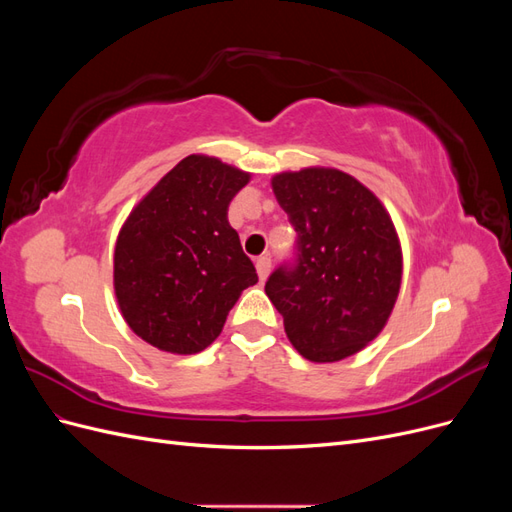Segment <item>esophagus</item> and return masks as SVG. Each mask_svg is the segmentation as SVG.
Segmentation results:
<instances>
[{"instance_id":"1","label":"esophagus","mask_w":512,"mask_h":512,"mask_svg":"<svg viewBox=\"0 0 512 512\" xmlns=\"http://www.w3.org/2000/svg\"><path fill=\"white\" fill-rule=\"evenodd\" d=\"M256 271H258L260 282H265L269 271H271V256H269V254H262V256L256 260Z\"/></svg>"}]
</instances>
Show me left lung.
Masks as SVG:
<instances>
[{"label": "left lung", "instance_id": "left-lung-1", "mask_svg": "<svg viewBox=\"0 0 512 512\" xmlns=\"http://www.w3.org/2000/svg\"><path fill=\"white\" fill-rule=\"evenodd\" d=\"M271 185L297 230V258L271 273L267 297L307 361H342L378 337L395 307L404 262L391 215L337 168L280 173Z\"/></svg>", "mask_w": 512, "mask_h": 512}]
</instances>
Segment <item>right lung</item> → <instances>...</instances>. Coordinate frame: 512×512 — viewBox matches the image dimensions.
<instances>
[{"instance_id":"1","label":"right lung","mask_w":512,"mask_h":512,"mask_svg":"<svg viewBox=\"0 0 512 512\" xmlns=\"http://www.w3.org/2000/svg\"><path fill=\"white\" fill-rule=\"evenodd\" d=\"M250 173L188 156L156 183L121 226L113 284L128 327L173 354L211 346L247 286L258 282L228 205Z\"/></svg>"}]
</instances>
